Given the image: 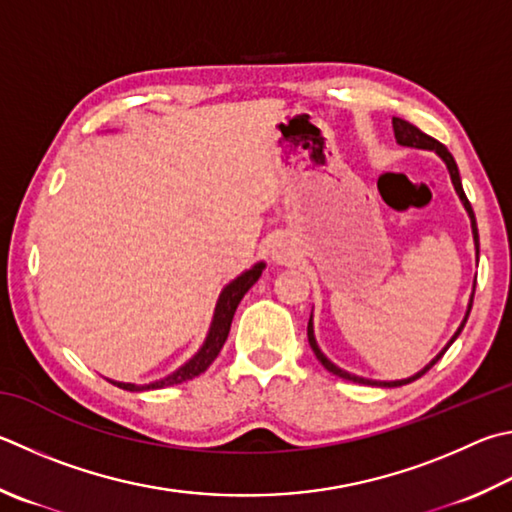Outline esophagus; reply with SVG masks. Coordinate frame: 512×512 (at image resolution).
<instances>
[{
	"instance_id": "obj_1",
	"label": "esophagus",
	"mask_w": 512,
	"mask_h": 512,
	"mask_svg": "<svg viewBox=\"0 0 512 512\" xmlns=\"http://www.w3.org/2000/svg\"><path fill=\"white\" fill-rule=\"evenodd\" d=\"M271 257H273V262H277V264H288L291 253H288V248L284 244H275L273 250H271Z\"/></svg>"
}]
</instances>
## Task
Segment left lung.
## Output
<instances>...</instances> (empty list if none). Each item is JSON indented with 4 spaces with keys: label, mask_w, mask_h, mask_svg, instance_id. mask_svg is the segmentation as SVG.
Segmentation results:
<instances>
[{
    "label": "left lung",
    "mask_w": 512,
    "mask_h": 512,
    "mask_svg": "<svg viewBox=\"0 0 512 512\" xmlns=\"http://www.w3.org/2000/svg\"><path fill=\"white\" fill-rule=\"evenodd\" d=\"M392 125H394V136H396V143L398 145H405V147H418V150H432V152H436L441 156V159L445 161V165H448V172H450V179H452V185H454V190H457V194H459V199H461V203H463V208H466V212H468V217H470V224H472V237H475V248H477V262H479V232H477V219H475V212H472V206H470V201H468V197H466V192H463V185H461V176H459V167H457V163H454V159H452V154L448 152V147H445L443 143H439L436 141V138H432V136H427V134H423L421 129H418L416 125H412V123H407V120H403V118H392ZM472 300H475V291H472V295H470V304H468V311H466V318H463V322L459 324V329H457V333H454V336L450 338V342L448 345H445V349L439 353V356H436L430 365L427 367H423L421 371H418V374H414V376H410V378H403V380H369V378H360V376H353V374H349V371H345V369H340V367H336L333 365V362L324 356V353L320 351V347H318V342H315V336H313V318L309 320V329H306V336H309V345H311V349H313V353H315V358H318L320 362H322V367L327 369V371H331V374H336V376H340V378H345V380H353V383H362V385H380V387H401V385H407V383H412V380H416V378H421L425 371H430L436 362L441 360V356L445 351L450 349V345L454 340L459 338V333L463 331V327H466V322H468V315H470V309H472Z\"/></svg>",
    "instance_id": "8db88e82"
}]
</instances>
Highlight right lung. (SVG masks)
Returning <instances> with one entry per match:
<instances>
[{"label":"right lung","mask_w":512,"mask_h":512,"mask_svg":"<svg viewBox=\"0 0 512 512\" xmlns=\"http://www.w3.org/2000/svg\"><path fill=\"white\" fill-rule=\"evenodd\" d=\"M264 262L255 264L253 268H248L246 273H241L237 280H232L224 291H221L217 306H215V315H212V324H210V331H208V338L203 342V347L194 353V356L185 362L183 367H179L174 371V374L165 376L163 380H156V383L150 385H134V383H118V380H111L116 387L120 389H127V392H143V389H163V387H172V385H179L185 383V380H192L194 376H199L206 371L215 358L219 356L221 347H224V342L230 333V324H232V315H235L237 306L241 302V297L248 293V288L253 286L259 275L264 271Z\"/></svg>","instance_id":"1"}]
</instances>
